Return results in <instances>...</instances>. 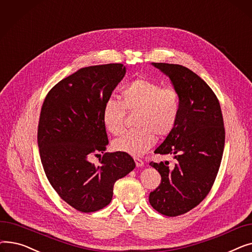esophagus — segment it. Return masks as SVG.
Wrapping results in <instances>:
<instances>
[{
	"label": "esophagus",
	"mask_w": 252,
	"mask_h": 252,
	"mask_svg": "<svg viewBox=\"0 0 252 252\" xmlns=\"http://www.w3.org/2000/svg\"><path fill=\"white\" fill-rule=\"evenodd\" d=\"M135 162H136V165L138 167H141V166L144 165V161L142 159H140V158H138V157H135Z\"/></svg>",
	"instance_id": "34e87169"
}]
</instances>
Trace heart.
I'll return each instance as SVG.
<instances>
[{
    "label": "heart",
    "mask_w": 252,
    "mask_h": 252,
    "mask_svg": "<svg viewBox=\"0 0 252 252\" xmlns=\"http://www.w3.org/2000/svg\"><path fill=\"white\" fill-rule=\"evenodd\" d=\"M121 101L108 99L102 107V122L109 133L122 131L126 110L137 112L134 130L125 131L112 143L115 151L139 156L148 151L156 136L166 137L175 128L180 114V96L176 89L163 87L146 78H136L126 84Z\"/></svg>",
    "instance_id": "heart-1"
}]
</instances>
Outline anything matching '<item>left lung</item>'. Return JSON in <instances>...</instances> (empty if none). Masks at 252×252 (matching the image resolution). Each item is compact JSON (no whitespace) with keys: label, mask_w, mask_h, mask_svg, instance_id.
<instances>
[{"label":"left lung","mask_w":252,"mask_h":252,"mask_svg":"<svg viewBox=\"0 0 252 252\" xmlns=\"http://www.w3.org/2000/svg\"><path fill=\"white\" fill-rule=\"evenodd\" d=\"M152 65L178 91L180 114L173 131L154 151L174 155L177 163H149L161 176L149 202L159 214L177 217L199 204L213 187L224 147L223 119L216 94L200 76L179 64Z\"/></svg>","instance_id":"left-lung-1"}]
</instances>
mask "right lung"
Listing matches in <instances>:
<instances>
[{
  "instance_id": "right-lung-1",
  "label": "right lung",
  "mask_w": 252,
  "mask_h": 252,
  "mask_svg": "<svg viewBox=\"0 0 252 252\" xmlns=\"http://www.w3.org/2000/svg\"><path fill=\"white\" fill-rule=\"evenodd\" d=\"M125 74L121 63L81 68L53 87L42 106L37 145L45 174L62 199L82 213L107 206L114 183L136 166L133 157L118 151L104 153L97 165L89 160L108 145L102 107Z\"/></svg>"
}]
</instances>
